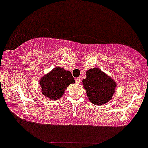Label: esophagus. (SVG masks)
I'll return each instance as SVG.
<instances>
[{
	"instance_id": "obj_1",
	"label": "esophagus",
	"mask_w": 148,
	"mask_h": 148,
	"mask_svg": "<svg viewBox=\"0 0 148 148\" xmlns=\"http://www.w3.org/2000/svg\"><path fill=\"white\" fill-rule=\"evenodd\" d=\"M75 81H76V82H77V84H79L80 83V82H81V79H80V77H78V78H77L75 79Z\"/></svg>"
}]
</instances>
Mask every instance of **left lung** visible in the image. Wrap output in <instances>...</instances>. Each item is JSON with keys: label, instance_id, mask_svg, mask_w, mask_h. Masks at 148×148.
Returning <instances> with one entry per match:
<instances>
[{"label": "left lung", "instance_id": "left-lung-1", "mask_svg": "<svg viewBox=\"0 0 148 148\" xmlns=\"http://www.w3.org/2000/svg\"><path fill=\"white\" fill-rule=\"evenodd\" d=\"M82 85L90 101L98 106L110 101L117 87L111 77L96 67L86 71V78L82 79Z\"/></svg>", "mask_w": 148, "mask_h": 148}]
</instances>
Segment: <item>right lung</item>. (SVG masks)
<instances>
[{
	"label": "right lung",
	"instance_id": "add662e5",
	"mask_svg": "<svg viewBox=\"0 0 148 148\" xmlns=\"http://www.w3.org/2000/svg\"><path fill=\"white\" fill-rule=\"evenodd\" d=\"M73 83L75 81L71 73L59 66L45 74L39 80L43 96L53 101L61 98L69 85Z\"/></svg>",
	"mask_w": 148,
	"mask_h": 148
}]
</instances>
